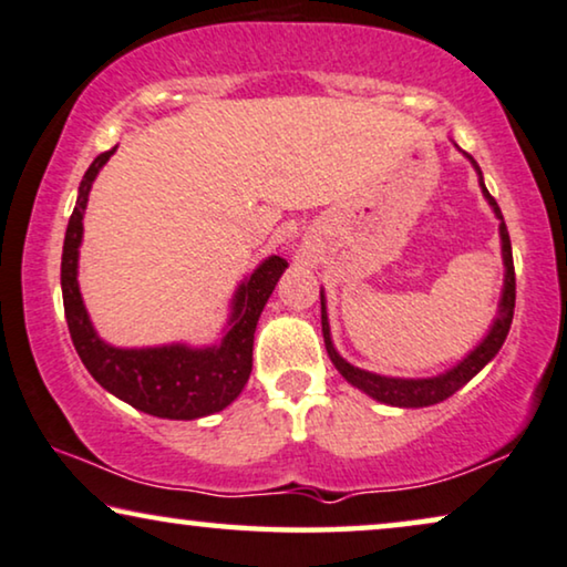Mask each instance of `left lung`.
Segmentation results:
<instances>
[{
	"label": "left lung",
	"mask_w": 567,
	"mask_h": 567,
	"mask_svg": "<svg viewBox=\"0 0 567 567\" xmlns=\"http://www.w3.org/2000/svg\"><path fill=\"white\" fill-rule=\"evenodd\" d=\"M470 161H472V157H470ZM474 168H477V163H474ZM480 184H482V178H480ZM482 192H485L489 205L495 207V215L501 217L503 261H505V290H503V300H501V316H497V321L493 323V329H489L487 339L477 347V350L470 354V358H466L464 362H458L454 371L437 375V379L404 381V379H386V375H375V373L360 371V368L350 365V362L339 358L337 350H334V344H331L327 308H323V296H321L323 344H327V352H329L331 362H334L337 371L342 373L344 379L352 383V386L362 389V391H365V394H371L373 399H379V402H383V404H391V406H430V404L443 402V399H449L451 394H456V391L462 389L464 383H470L474 375H477L482 368H485L487 362L495 358L497 350H501L503 342H505V337H508V329H511V321H513V308H516V269H513L511 236H508V228H505L501 207H497V202L493 199V196H489L485 184H482Z\"/></svg>",
	"instance_id": "1"
}]
</instances>
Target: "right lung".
<instances>
[{
    "instance_id": "1",
    "label": "right lung",
    "mask_w": 567,
    "mask_h": 567,
    "mask_svg": "<svg viewBox=\"0 0 567 567\" xmlns=\"http://www.w3.org/2000/svg\"><path fill=\"white\" fill-rule=\"evenodd\" d=\"M113 150H105L90 163L80 184V196L66 225L62 254L64 316L74 350L90 375L113 396L124 399L134 410L165 420H196L228 406L244 391L254 365L256 321L282 277L288 261L269 256L248 282L240 285L228 334L220 347L188 350V347H153V350H116L97 339L87 319L78 288V248L82 240V213L90 186Z\"/></svg>"
}]
</instances>
